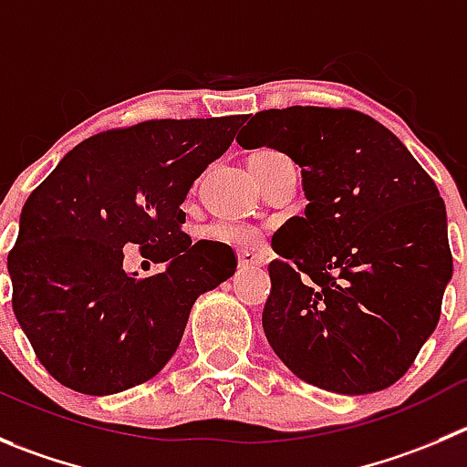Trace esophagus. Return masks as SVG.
<instances>
[{"label":"esophagus","mask_w":467,"mask_h":467,"mask_svg":"<svg viewBox=\"0 0 467 467\" xmlns=\"http://www.w3.org/2000/svg\"><path fill=\"white\" fill-rule=\"evenodd\" d=\"M261 264H264V261H261V256H256L254 252L238 250V265H241V268H259Z\"/></svg>","instance_id":"esophagus-1"}]
</instances>
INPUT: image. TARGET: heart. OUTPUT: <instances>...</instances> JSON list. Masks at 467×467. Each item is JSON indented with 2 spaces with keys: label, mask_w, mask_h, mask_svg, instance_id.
Listing matches in <instances>:
<instances>
[{
  "label": "heart",
  "mask_w": 467,
  "mask_h": 467,
  "mask_svg": "<svg viewBox=\"0 0 467 467\" xmlns=\"http://www.w3.org/2000/svg\"><path fill=\"white\" fill-rule=\"evenodd\" d=\"M270 155H277V150H259L252 158H270ZM211 236L220 243H229V245H254L261 238V229L254 224H247V222H217L211 226Z\"/></svg>",
  "instance_id": "heart-1"
}]
</instances>
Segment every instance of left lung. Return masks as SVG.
<instances>
[{
	"mask_svg": "<svg viewBox=\"0 0 467 467\" xmlns=\"http://www.w3.org/2000/svg\"><path fill=\"white\" fill-rule=\"evenodd\" d=\"M303 170L305 217H291L268 265V344L305 383L369 394L397 383L436 330L451 279L436 183L383 123L355 109H265L238 135Z\"/></svg>",
	"mask_w": 467,
	"mask_h": 467,
	"instance_id": "left-lung-1",
	"label": "left lung"
}]
</instances>
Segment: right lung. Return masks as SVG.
I'll list each match as a JSON object with an SVG mask.
<instances>
[{
	"instance_id": "add662e5",
	"label": "right lung",
	"mask_w": 467,
	"mask_h": 467,
	"mask_svg": "<svg viewBox=\"0 0 467 467\" xmlns=\"http://www.w3.org/2000/svg\"><path fill=\"white\" fill-rule=\"evenodd\" d=\"M245 117L160 119L93 135L64 155L20 213L8 252L13 312L52 379L93 397L153 379L202 293L236 273L224 243H192L181 203ZM164 263L122 270V247Z\"/></svg>"
}]
</instances>
